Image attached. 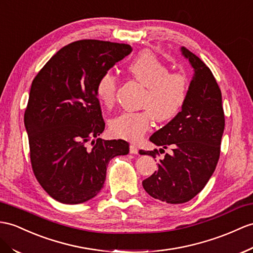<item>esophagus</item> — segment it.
I'll list each match as a JSON object with an SVG mask.
<instances>
[{
	"label": "esophagus",
	"instance_id": "34e87169",
	"mask_svg": "<svg viewBox=\"0 0 253 253\" xmlns=\"http://www.w3.org/2000/svg\"><path fill=\"white\" fill-rule=\"evenodd\" d=\"M138 150L139 149L136 145H134V144L130 145V152L133 153V155H136V153H138Z\"/></svg>",
	"mask_w": 253,
	"mask_h": 253
}]
</instances>
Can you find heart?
<instances>
[{"instance_id":"1","label":"heart","mask_w":253,"mask_h":253,"mask_svg":"<svg viewBox=\"0 0 253 253\" xmlns=\"http://www.w3.org/2000/svg\"><path fill=\"white\" fill-rule=\"evenodd\" d=\"M127 71L137 83L146 87L138 113H122L110 121V132L116 137L138 141L150 130L152 118L169 122L179 115L189 94V78L180 72H169V67L152 51L138 53L128 64ZM117 79L105 72L98 78L95 94L104 106H112L116 100Z\"/></svg>"}]
</instances>
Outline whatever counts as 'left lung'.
<instances>
[{
  "label": "left lung",
  "instance_id": "left-lung-1",
  "mask_svg": "<svg viewBox=\"0 0 253 253\" xmlns=\"http://www.w3.org/2000/svg\"><path fill=\"white\" fill-rule=\"evenodd\" d=\"M194 69L186 105L176 118L151 135L150 141L165 153L150 177L143 181L146 192L169 204H182L204 189L218 164L224 112L221 90L211 71L187 48H181ZM140 155L157 158L159 151L140 150Z\"/></svg>",
  "mask_w": 253,
  "mask_h": 253
}]
</instances>
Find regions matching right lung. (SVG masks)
I'll use <instances>...</instances> for the list:
<instances>
[{"mask_svg": "<svg viewBox=\"0 0 253 253\" xmlns=\"http://www.w3.org/2000/svg\"><path fill=\"white\" fill-rule=\"evenodd\" d=\"M131 51L127 44L77 41L52 55L33 79L24 113L31 165L55 201L74 205L94 198L110 160L128 153L126 140L98 138L105 122L95 85Z\"/></svg>", "mask_w": 253, "mask_h": 253, "instance_id": "right-lung-1", "label": "right lung"}]
</instances>
